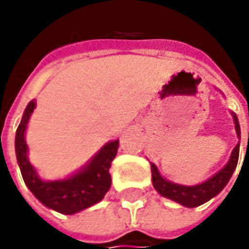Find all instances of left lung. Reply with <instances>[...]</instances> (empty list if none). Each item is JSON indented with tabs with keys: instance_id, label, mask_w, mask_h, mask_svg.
Returning <instances> with one entry per match:
<instances>
[{
	"instance_id": "left-lung-1",
	"label": "left lung",
	"mask_w": 249,
	"mask_h": 249,
	"mask_svg": "<svg viewBox=\"0 0 249 249\" xmlns=\"http://www.w3.org/2000/svg\"><path fill=\"white\" fill-rule=\"evenodd\" d=\"M233 120H234V127L237 131V137L241 139V130H240V123L237 119V115L231 112ZM238 155H240V142L231 151V155L229 162L226 163L225 167H222L217 173L212 177H209L204 183H199L196 186H183V184H176L173 181H169L165 177L159 173L158 167L154 163H151V173H152V184L154 188L158 191L159 194L165 198H169L172 201H176L180 205L187 206V208H196V206L202 205L216 196L229 183L234 173L237 162H238Z\"/></svg>"
}]
</instances>
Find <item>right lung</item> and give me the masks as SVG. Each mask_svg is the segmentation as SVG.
<instances>
[{
  "mask_svg": "<svg viewBox=\"0 0 249 249\" xmlns=\"http://www.w3.org/2000/svg\"><path fill=\"white\" fill-rule=\"evenodd\" d=\"M36 108V100L30 101L16 130L15 151L26 186L47 208L63 215H73L100 202L110 188L109 167L119 148V140L107 142L84 166L62 180L47 181L37 175L27 158L24 133Z\"/></svg>",
  "mask_w": 249,
  "mask_h": 249,
  "instance_id": "obj_1",
  "label": "right lung"
}]
</instances>
